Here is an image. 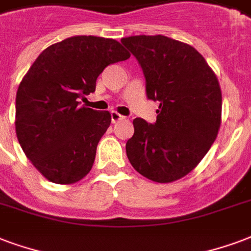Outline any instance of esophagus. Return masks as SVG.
Wrapping results in <instances>:
<instances>
[{"instance_id": "obj_1", "label": "esophagus", "mask_w": 251, "mask_h": 251, "mask_svg": "<svg viewBox=\"0 0 251 251\" xmlns=\"http://www.w3.org/2000/svg\"><path fill=\"white\" fill-rule=\"evenodd\" d=\"M122 119H124V116L118 114L116 111H112V112H111V122H112V123H118L119 120H122Z\"/></svg>"}]
</instances>
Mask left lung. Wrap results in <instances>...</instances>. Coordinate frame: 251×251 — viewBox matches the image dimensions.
Returning <instances> with one entry per match:
<instances>
[{
  "label": "left lung",
  "instance_id": "8db88e82",
  "mask_svg": "<svg viewBox=\"0 0 251 251\" xmlns=\"http://www.w3.org/2000/svg\"><path fill=\"white\" fill-rule=\"evenodd\" d=\"M146 78L147 98L159 101L153 124L133 120L127 141L129 163L156 182H171L195 169L221 124L218 79L195 47L164 35L122 38Z\"/></svg>",
  "mask_w": 251,
  "mask_h": 251
}]
</instances>
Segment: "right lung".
Masks as SVG:
<instances>
[{"label": "right lung", "mask_w": 251, "mask_h": 251, "mask_svg": "<svg viewBox=\"0 0 251 251\" xmlns=\"http://www.w3.org/2000/svg\"><path fill=\"white\" fill-rule=\"evenodd\" d=\"M129 58L123 46L94 35L71 37L45 49L16 97V132L26 157L55 184H74L92 168L108 111L82 107L108 65Z\"/></svg>", "instance_id": "right-lung-1"}]
</instances>
